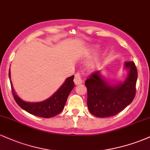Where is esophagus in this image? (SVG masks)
Returning <instances> with one entry per match:
<instances>
[{"instance_id": "1", "label": "esophagus", "mask_w": 150, "mask_h": 150, "mask_svg": "<svg viewBox=\"0 0 150 150\" xmlns=\"http://www.w3.org/2000/svg\"><path fill=\"white\" fill-rule=\"evenodd\" d=\"M74 82H75V85H80V84H81L82 82V76H81V74L80 72H77V73L75 75Z\"/></svg>"}]
</instances>
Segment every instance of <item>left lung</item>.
I'll use <instances>...</instances> for the list:
<instances>
[{
    "instance_id": "obj_1",
    "label": "left lung",
    "mask_w": 150,
    "mask_h": 150,
    "mask_svg": "<svg viewBox=\"0 0 150 150\" xmlns=\"http://www.w3.org/2000/svg\"><path fill=\"white\" fill-rule=\"evenodd\" d=\"M129 70L126 80L122 84L110 85L94 72L85 81L87 89V106L90 113L99 118L118 114L132 102L136 94L137 70L133 61L125 63Z\"/></svg>"
}]
</instances>
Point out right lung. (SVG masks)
<instances>
[{"label": "right lung", "mask_w": 150, "mask_h": 150, "mask_svg": "<svg viewBox=\"0 0 150 150\" xmlns=\"http://www.w3.org/2000/svg\"><path fill=\"white\" fill-rule=\"evenodd\" d=\"M9 77L10 78V71ZM73 79L74 75L68 77L63 85L58 89L57 92L54 93L52 97L45 101L38 103H30L22 101L15 93L11 82L10 84L14 99L22 109L34 116L42 118H51L59 114L64 108L69 94L75 86Z\"/></svg>", "instance_id": "right-lung-1"}]
</instances>
